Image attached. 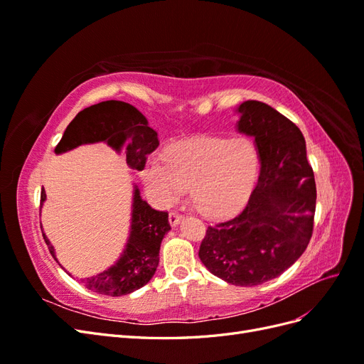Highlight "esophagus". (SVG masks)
<instances>
[{
	"label": "esophagus",
	"mask_w": 364,
	"mask_h": 364,
	"mask_svg": "<svg viewBox=\"0 0 364 364\" xmlns=\"http://www.w3.org/2000/svg\"><path fill=\"white\" fill-rule=\"evenodd\" d=\"M181 220H182V215L178 214V213H170L168 214V222H170L171 226H178L181 223Z\"/></svg>",
	"instance_id": "esophagus-1"
}]
</instances>
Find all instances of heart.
<instances>
[{
  "instance_id": "obj_1",
  "label": "heart",
  "mask_w": 364,
  "mask_h": 364,
  "mask_svg": "<svg viewBox=\"0 0 364 364\" xmlns=\"http://www.w3.org/2000/svg\"><path fill=\"white\" fill-rule=\"evenodd\" d=\"M259 168L258 149L249 138L199 136L178 142L151 159L142 181L156 205L167 208L191 186L193 202L208 217H225L246 200Z\"/></svg>"
}]
</instances>
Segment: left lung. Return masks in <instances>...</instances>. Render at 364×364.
Returning <instances> with one entry per match:
<instances>
[{"mask_svg":"<svg viewBox=\"0 0 364 364\" xmlns=\"http://www.w3.org/2000/svg\"><path fill=\"white\" fill-rule=\"evenodd\" d=\"M237 130L253 138L259 176L243 211L208 226L199 249L217 278L253 287L278 278L299 259L313 234L316 182L302 132L272 106L241 103Z\"/></svg>","mask_w":364,"mask_h":364,"instance_id":"8db88e82","label":"left lung"}]
</instances>
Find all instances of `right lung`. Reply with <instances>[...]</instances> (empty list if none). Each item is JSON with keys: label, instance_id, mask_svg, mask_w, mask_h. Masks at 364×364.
Segmentation results:
<instances>
[{"label": "right lung", "instance_id": "1", "mask_svg": "<svg viewBox=\"0 0 364 364\" xmlns=\"http://www.w3.org/2000/svg\"><path fill=\"white\" fill-rule=\"evenodd\" d=\"M94 142H106L117 153L124 151L129 167L138 171L144 168L147 156L159 146L158 134L149 127L147 118L135 106L118 100L92 105L77 114L63 132L54 153L62 155L75 147ZM46 199L47 194L42 188L41 206ZM170 229L168 214L156 211L142 200L139 188L134 183L127 243L111 267L94 277L83 278V285L95 293L107 296H124L144 287L156 272L162 238ZM42 235L53 258L58 261L54 246L46 234L42 232ZM67 273L73 277L70 272Z\"/></svg>", "mask_w": 364, "mask_h": 364}]
</instances>
